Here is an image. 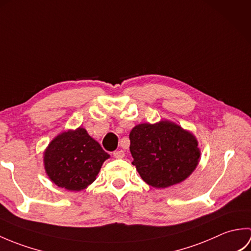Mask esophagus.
Here are the masks:
<instances>
[{"mask_svg": "<svg viewBox=\"0 0 251 251\" xmlns=\"http://www.w3.org/2000/svg\"><path fill=\"white\" fill-rule=\"evenodd\" d=\"M113 156L115 158H123L125 156V153L123 150H117V151H114L113 152Z\"/></svg>", "mask_w": 251, "mask_h": 251, "instance_id": "1", "label": "esophagus"}]
</instances>
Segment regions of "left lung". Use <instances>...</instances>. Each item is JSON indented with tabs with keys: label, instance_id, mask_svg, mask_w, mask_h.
I'll return each instance as SVG.
<instances>
[{
	"label": "left lung",
	"instance_id": "8db88e82",
	"mask_svg": "<svg viewBox=\"0 0 251 251\" xmlns=\"http://www.w3.org/2000/svg\"><path fill=\"white\" fill-rule=\"evenodd\" d=\"M130 153L140 177L154 188H168L193 173L200 161L197 140L168 121L139 124L129 134Z\"/></svg>",
	"mask_w": 251,
	"mask_h": 251
}]
</instances>
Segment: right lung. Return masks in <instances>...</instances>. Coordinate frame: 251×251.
Instances as JSON below:
<instances>
[{"mask_svg": "<svg viewBox=\"0 0 251 251\" xmlns=\"http://www.w3.org/2000/svg\"><path fill=\"white\" fill-rule=\"evenodd\" d=\"M110 155L84 128L62 132L52 140L44 154L50 180L60 188L81 191L93 183Z\"/></svg>", "mask_w": 251, "mask_h": 251, "instance_id": "obj_1", "label": "right lung"}]
</instances>
